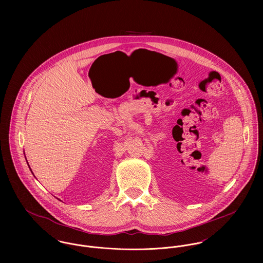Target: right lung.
<instances>
[{"mask_svg": "<svg viewBox=\"0 0 263 263\" xmlns=\"http://www.w3.org/2000/svg\"><path fill=\"white\" fill-rule=\"evenodd\" d=\"M26 161H27V160H26ZM30 170H31V169H30Z\"/></svg>", "mask_w": 263, "mask_h": 263, "instance_id": "obj_1", "label": "right lung"}]
</instances>
